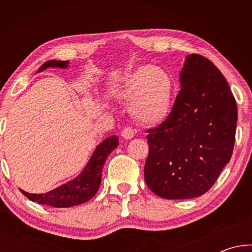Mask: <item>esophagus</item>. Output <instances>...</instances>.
<instances>
[{
  "instance_id": "1",
  "label": "esophagus",
  "mask_w": 252,
  "mask_h": 252,
  "mask_svg": "<svg viewBox=\"0 0 252 252\" xmlns=\"http://www.w3.org/2000/svg\"><path fill=\"white\" fill-rule=\"evenodd\" d=\"M135 129H133V127H131V126H126V127H125V129L122 130V133H121V135L123 136V138L125 139H126V140H129V139H132L134 136V134H135Z\"/></svg>"
}]
</instances>
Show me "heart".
Masks as SVG:
<instances>
[{"instance_id": "obj_1", "label": "heart", "mask_w": 252, "mask_h": 252, "mask_svg": "<svg viewBox=\"0 0 252 252\" xmlns=\"http://www.w3.org/2000/svg\"><path fill=\"white\" fill-rule=\"evenodd\" d=\"M173 83L160 67L140 66L126 76L121 94L130 101V113L144 125L164 120L171 106Z\"/></svg>"}]
</instances>
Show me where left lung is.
<instances>
[{
    "label": "left lung",
    "mask_w": 252,
    "mask_h": 252,
    "mask_svg": "<svg viewBox=\"0 0 252 252\" xmlns=\"http://www.w3.org/2000/svg\"><path fill=\"white\" fill-rule=\"evenodd\" d=\"M171 112L147 130L144 180L165 199L200 197L231 159L237 104L224 76L200 54L187 58Z\"/></svg>",
    "instance_id": "8db88e82"
}]
</instances>
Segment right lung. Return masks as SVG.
I'll list each match as a JSON object with an SVG mask.
<instances>
[{
  "label": "right lung",
  "instance_id": "add662e5",
  "mask_svg": "<svg viewBox=\"0 0 252 252\" xmlns=\"http://www.w3.org/2000/svg\"><path fill=\"white\" fill-rule=\"evenodd\" d=\"M67 63H69L67 61L51 60V61L45 62L39 71H43L46 67H61L62 69V67L67 66ZM118 144L119 140L116 135L105 139L100 146H97L87 167L78 178L50 191V192L34 194L25 192L23 190H21V192L31 201L48 204V206L55 208H69L88 201L99 189L104 162L110 153L118 147Z\"/></svg>",
  "mask_w": 252,
  "mask_h": 252
}]
</instances>
